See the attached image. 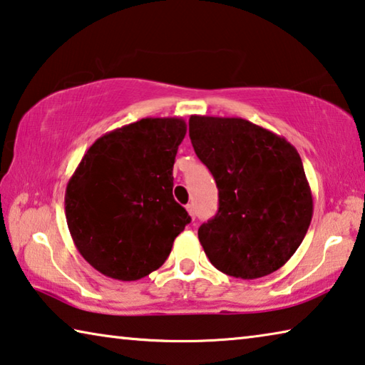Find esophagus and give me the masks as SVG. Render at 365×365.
I'll use <instances>...</instances> for the list:
<instances>
[{"label":"esophagus","mask_w":365,"mask_h":365,"mask_svg":"<svg viewBox=\"0 0 365 365\" xmlns=\"http://www.w3.org/2000/svg\"><path fill=\"white\" fill-rule=\"evenodd\" d=\"M187 211H188V214H190V216H192V219L195 221V206L193 205H188L187 206Z\"/></svg>","instance_id":"esophagus-1"}]
</instances>
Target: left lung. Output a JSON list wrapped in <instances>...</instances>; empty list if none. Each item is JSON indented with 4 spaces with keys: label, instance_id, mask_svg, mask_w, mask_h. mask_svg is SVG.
<instances>
[{
    "label": "left lung",
    "instance_id": "8db88e82",
    "mask_svg": "<svg viewBox=\"0 0 365 365\" xmlns=\"http://www.w3.org/2000/svg\"><path fill=\"white\" fill-rule=\"evenodd\" d=\"M188 125L219 190L217 214L198 229L206 257L240 279L274 273L302 244L314 214L297 149L244 118L192 115Z\"/></svg>",
    "mask_w": 365,
    "mask_h": 365
}]
</instances>
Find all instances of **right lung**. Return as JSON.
<instances>
[{"mask_svg":"<svg viewBox=\"0 0 365 365\" xmlns=\"http://www.w3.org/2000/svg\"><path fill=\"white\" fill-rule=\"evenodd\" d=\"M187 135L183 118H141L108 131L69 178V234L92 268L136 281L160 268L192 217L173 200V162Z\"/></svg>","mask_w":365,"mask_h":365,"instance_id":"1","label":"right lung"}]
</instances>
